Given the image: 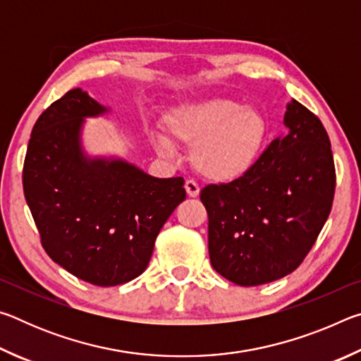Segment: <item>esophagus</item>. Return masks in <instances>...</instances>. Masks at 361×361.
Instances as JSON below:
<instances>
[{
    "instance_id": "obj_1",
    "label": "esophagus",
    "mask_w": 361,
    "mask_h": 361,
    "mask_svg": "<svg viewBox=\"0 0 361 361\" xmlns=\"http://www.w3.org/2000/svg\"><path fill=\"white\" fill-rule=\"evenodd\" d=\"M185 189H186L189 197H197L199 192H200V186L194 180H186Z\"/></svg>"
}]
</instances>
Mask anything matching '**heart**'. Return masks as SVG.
<instances>
[{"mask_svg": "<svg viewBox=\"0 0 361 361\" xmlns=\"http://www.w3.org/2000/svg\"><path fill=\"white\" fill-rule=\"evenodd\" d=\"M167 129L192 148L199 173L215 181H234L255 166L267 137V122L258 109L229 99L186 103L169 114ZM157 149L172 154V145L157 138Z\"/></svg>", "mask_w": 361, "mask_h": 361, "instance_id": "b5f03b06", "label": "heart"}]
</instances>
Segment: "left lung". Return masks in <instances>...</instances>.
<instances>
[{"instance_id": "8db88e82", "label": "left lung", "mask_w": 361, "mask_h": 361, "mask_svg": "<svg viewBox=\"0 0 361 361\" xmlns=\"http://www.w3.org/2000/svg\"><path fill=\"white\" fill-rule=\"evenodd\" d=\"M283 124L288 133L274 140L245 175L200 191L212 266L240 286L295 271L331 212L336 172L325 127L296 100L286 105Z\"/></svg>"}]
</instances>
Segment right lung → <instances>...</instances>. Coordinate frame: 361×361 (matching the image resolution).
<instances>
[{"mask_svg":"<svg viewBox=\"0 0 361 361\" xmlns=\"http://www.w3.org/2000/svg\"><path fill=\"white\" fill-rule=\"evenodd\" d=\"M106 111L87 92L68 90L36 121L23 162V192L46 253L97 286L138 277L186 199L181 176L154 178L124 159L85 154L84 119Z\"/></svg>","mask_w":361,"mask_h":361,"instance_id":"add662e5","label":"right lung"}]
</instances>
